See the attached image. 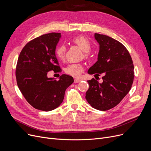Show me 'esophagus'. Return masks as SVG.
Masks as SVG:
<instances>
[{
	"mask_svg": "<svg viewBox=\"0 0 151 151\" xmlns=\"http://www.w3.org/2000/svg\"><path fill=\"white\" fill-rule=\"evenodd\" d=\"M81 81V79H80V78H75L74 79V82L75 83H78L80 82Z\"/></svg>",
	"mask_w": 151,
	"mask_h": 151,
	"instance_id": "esophagus-1",
	"label": "esophagus"
}]
</instances>
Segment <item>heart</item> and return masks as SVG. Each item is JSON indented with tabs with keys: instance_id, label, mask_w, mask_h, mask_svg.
Instances as JSON below:
<instances>
[{
	"instance_id": "1",
	"label": "heart",
	"mask_w": 151,
	"mask_h": 151,
	"mask_svg": "<svg viewBox=\"0 0 151 151\" xmlns=\"http://www.w3.org/2000/svg\"><path fill=\"white\" fill-rule=\"evenodd\" d=\"M72 42L81 48L84 52V56H87V53L91 50V44L90 41L84 36H77L72 39ZM66 47L64 45H60L57 47L55 50V55L60 60H63L65 57ZM83 70V67L81 64H71L65 68L66 73L73 77H78Z\"/></svg>"
}]
</instances>
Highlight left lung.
<instances>
[{
	"mask_svg": "<svg viewBox=\"0 0 151 151\" xmlns=\"http://www.w3.org/2000/svg\"><path fill=\"white\" fill-rule=\"evenodd\" d=\"M99 44L97 61L88 70L89 74H102L103 82L88 81L85 98L91 107L107 111L117 106L130 90L134 78L132 59L124 45L109 36L95 34ZM99 78V77H98Z\"/></svg>",
	"mask_w": 151,
	"mask_h": 151,
	"instance_id": "obj_1",
	"label": "left lung"
}]
</instances>
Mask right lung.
Returning a JSON list of instances; mask_svg holds the SVG:
<instances>
[{"label":"right lung","instance_id":"1","mask_svg":"<svg viewBox=\"0 0 151 151\" xmlns=\"http://www.w3.org/2000/svg\"><path fill=\"white\" fill-rule=\"evenodd\" d=\"M61 33L42 35L28 42L21 52L17 62L16 77L18 88L27 101L34 108L50 111L63 103L66 88L73 77L63 74L59 80L48 77V73L61 69L55 50Z\"/></svg>","mask_w":151,"mask_h":151}]
</instances>
